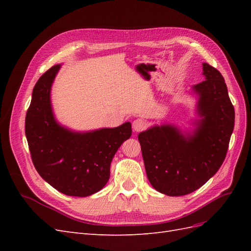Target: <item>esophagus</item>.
<instances>
[{
  "mask_svg": "<svg viewBox=\"0 0 251 251\" xmlns=\"http://www.w3.org/2000/svg\"><path fill=\"white\" fill-rule=\"evenodd\" d=\"M146 126H147V124L143 119L138 118V119L133 121V130L135 132H141L144 130V128H146Z\"/></svg>",
  "mask_w": 251,
  "mask_h": 251,
  "instance_id": "34e87169",
  "label": "esophagus"
}]
</instances>
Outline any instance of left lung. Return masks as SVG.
<instances>
[{
    "label": "left lung",
    "mask_w": 251,
    "mask_h": 251,
    "mask_svg": "<svg viewBox=\"0 0 251 251\" xmlns=\"http://www.w3.org/2000/svg\"><path fill=\"white\" fill-rule=\"evenodd\" d=\"M205 80L193 86L198 97L192 132L176 126H154L139 133L147 176L166 196L195 192L214 176L226 157L234 126V109L225 80L216 68L203 63Z\"/></svg>",
    "instance_id": "1"
}]
</instances>
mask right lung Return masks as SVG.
Returning <instances> with one entry per match:
<instances>
[{
	"instance_id": "obj_1",
	"label": "right lung",
	"mask_w": 251,
	"mask_h": 251,
	"mask_svg": "<svg viewBox=\"0 0 251 251\" xmlns=\"http://www.w3.org/2000/svg\"><path fill=\"white\" fill-rule=\"evenodd\" d=\"M60 65L45 72L33 88L25 133L34 168L48 183L67 196L87 197L107 184L112 159L132 135L131 123L117 127L75 132L57 123L51 87Z\"/></svg>"
}]
</instances>
